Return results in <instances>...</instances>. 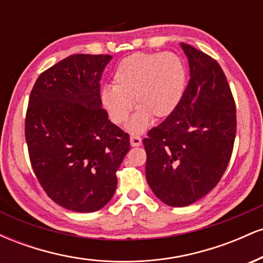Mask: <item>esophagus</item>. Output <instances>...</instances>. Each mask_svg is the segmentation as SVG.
<instances>
[{
  "instance_id": "obj_1",
  "label": "esophagus",
  "mask_w": 263,
  "mask_h": 263,
  "mask_svg": "<svg viewBox=\"0 0 263 263\" xmlns=\"http://www.w3.org/2000/svg\"><path fill=\"white\" fill-rule=\"evenodd\" d=\"M129 142H131V146L132 147H138V146H141L142 138L140 137V136L132 135L131 137H129Z\"/></svg>"
}]
</instances>
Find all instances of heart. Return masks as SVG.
Returning <instances> with one entry per match:
<instances>
[{"instance_id":"obj_1","label":"heart","mask_w":263,"mask_h":263,"mask_svg":"<svg viewBox=\"0 0 263 263\" xmlns=\"http://www.w3.org/2000/svg\"><path fill=\"white\" fill-rule=\"evenodd\" d=\"M186 71L173 53H136L122 59L115 69L112 85L101 90V101L117 125L127 121L132 100L137 112L128 129L141 134L151 117L164 119L176 110L185 89Z\"/></svg>"}]
</instances>
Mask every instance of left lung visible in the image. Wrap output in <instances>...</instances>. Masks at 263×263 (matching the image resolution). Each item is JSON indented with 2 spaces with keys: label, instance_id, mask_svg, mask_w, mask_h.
Listing matches in <instances>:
<instances>
[{
  "label": "left lung",
  "instance_id": "obj_1",
  "mask_svg": "<svg viewBox=\"0 0 263 263\" xmlns=\"http://www.w3.org/2000/svg\"><path fill=\"white\" fill-rule=\"evenodd\" d=\"M190 79L176 110L144 138L146 179L170 206H188L221 179L236 136V106L216 60L180 43Z\"/></svg>",
  "mask_w": 263,
  "mask_h": 263
}]
</instances>
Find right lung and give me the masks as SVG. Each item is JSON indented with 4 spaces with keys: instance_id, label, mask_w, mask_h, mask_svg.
I'll return each mask as SVG.
<instances>
[{
    "instance_id": "1",
    "label": "right lung",
    "mask_w": 263,
    "mask_h": 263,
    "mask_svg": "<svg viewBox=\"0 0 263 263\" xmlns=\"http://www.w3.org/2000/svg\"><path fill=\"white\" fill-rule=\"evenodd\" d=\"M111 59L68 57L39 75L29 96L25 132L33 171L54 203L77 213L111 200L129 151L128 134L102 108L100 80Z\"/></svg>"
}]
</instances>
